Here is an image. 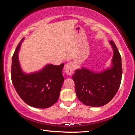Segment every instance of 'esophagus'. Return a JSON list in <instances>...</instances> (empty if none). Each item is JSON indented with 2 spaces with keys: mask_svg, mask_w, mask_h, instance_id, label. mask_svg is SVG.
Returning a JSON list of instances; mask_svg holds the SVG:
<instances>
[{
  "mask_svg": "<svg viewBox=\"0 0 135 135\" xmlns=\"http://www.w3.org/2000/svg\"><path fill=\"white\" fill-rule=\"evenodd\" d=\"M65 72L66 73L67 75H72L73 72H74V65L72 62H69L66 63L65 66Z\"/></svg>",
  "mask_w": 135,
  "mask_h": 135,
  "instance_id": "34e87169",
  "label": "esophagus"
}]
</instances>
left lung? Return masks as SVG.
Wrapping results in <instances>:
<instances>
[{
    "mask_svg": "<svg viewBox=\"0 0 135 135\" xmlns=\"http://www.w3.org/2000/svg\"><path fill=\"white\" fill-rule=\"evenodd\" d=\"M109 42L114 51L110 69L95 73L82 67L77 69L72 75L77 97L87 106L106 105L117 93L121 83V56L114 41Z\"/></svg>",
    "mask_w": 135,
    "mask_h": 135,
    "instance_id": "8db88e82",
    "label": "left lung"
}]
</instances>
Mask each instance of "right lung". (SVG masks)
I'll list each match as a JSON object with an SVG mask.
<instances>
[{"label":"right lung","instance_id":"add662e5","mask_svg":"<svg viewBox=\"0 0 135 135\" xmlns=\"http://www.w3.org/2000/svg\"><path fill=\"white\" fill-rule=\"evenodd\" d=\"M23 39L16 47L12 58V83L25 103L35 108H49L59 98L64 81L62 74L64 63L60 65L49 64L37 72L25 74L18 60V52Z\"/></svg>","mask_w":135,"mask_h":135}]
</instances>
